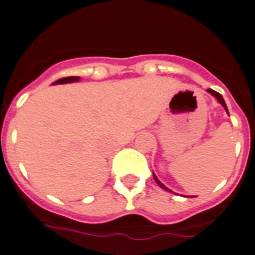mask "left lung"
Listing matches in <instances>:
<instances>
[{
	"label": "left lung",
	"mask_w": 255,
	"mask_h": 255,
	"mask_svg": "<svg viewBox=\"0 0 255 255\" xmlns=\"http://www.w3.org/2000/svg\"><path fill=\"white\" fill-rule=\"evenodd\" d=\"M208 92H209V93H211V95H212V96H215L216 99H217V101H219V103H220V104H221V105H223V107H224V109H225V111H227V112H228L227 104H225V101H224V99H223V96L220 95V93H219V92H216V91H213V89H208ZM152 176H154V179H155V182H156V183H158V185H159L160 188H163V189H166V191H170V189L167 188L166 185H163V184H162V183H160V182H159V180H158V178H156V176H155V174H152ZM170 192H172V191H170Z\"/></svg>",
	"instance_id": "obj_1"
}]
</instances>
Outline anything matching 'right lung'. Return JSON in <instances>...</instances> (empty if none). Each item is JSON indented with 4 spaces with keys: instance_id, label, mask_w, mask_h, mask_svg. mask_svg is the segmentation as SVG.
Wrapping results in <instances>:
<instances>
[{
    "instance_id": "1",
    "label": "right lung",
    "mask_w": 255,
    "mask_h": 255,
    "mask_svg": "<svg viewBox=\"0 0 255 255\" xmlns=\"http://www.w3.org/2000/svg\"><path fill=\"white\" fill-rule=\"evenodd\" d=\"M80 77L77 76H68V77H63V79H59L58 81H55L54 84H66V83H73V81H79Z\"/></svg>"
}]
</instances>
